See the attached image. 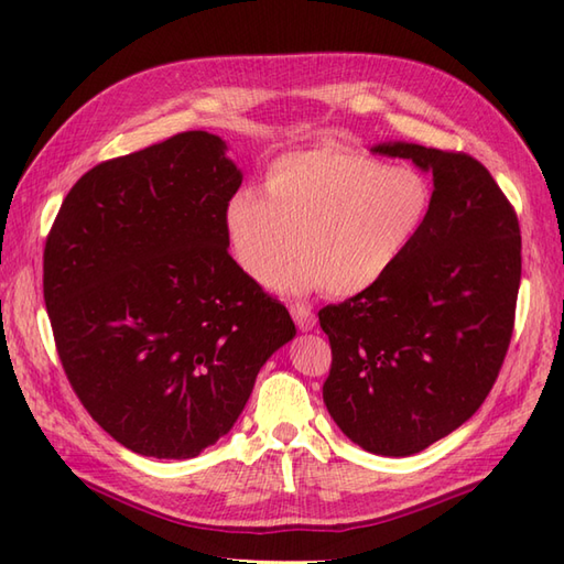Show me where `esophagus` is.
Instances as JSON below:
<instances>
[{"instance_id": "1", "label": "esophagus", "mask_w": 564, "mask_h": 564, "mask_svg": "<svg viewBox=\"0 0 564 564\" xmlns=\"http://www.w3.org/2000/svg\"><path fill=\"white\" fill-rule=\"evenodd\" d=\"M291 317L297 324L300 332H310L312 326L317 324V317H314V312L307 305H300V303L291 305Z\"/></svg>"}]
</instances>
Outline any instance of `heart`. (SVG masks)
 I'll return each instance as SVG.
<instances>
[{
	"instance_id": "b5f03b06",
	"label": "heart",
	"mask_w": 564,
	"mask_h": 564,
	"mask_svg": "<svg viewBox=\"0 0 564 564\" xmlns=\"http://www.w3.org/2000/svg\"><path fill=\"white\" fill-rule=\"evenodd\" d=\"M264 187L230 196L223 230L247 276L273 278L293 295L368 291L421 238L432 208V192L415 170L387 167L338 143L279 155ZM297 249L304 257L284 270Z\"/></svg>"
}]
</instances>
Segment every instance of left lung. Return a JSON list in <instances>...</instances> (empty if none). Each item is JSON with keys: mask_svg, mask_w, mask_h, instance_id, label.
Returning <instances> with one entry per match:
<instances>
[{"mask_svg": "<svg viewBox=\"0 0 564 564\" xmlns=\"http://www.w3.org/2000/svg\"><path fill=\"white\" fill-rule=\"evenodd\" d=\"M432 173L421 238L368 291L319 310L334 423L358 447L411 456L447 437L486 401L514 332L521 232L505 192L464 151L382 143Z\"/></svg>", "mask_w": 564, "mask_h": 564, "instance_id": "8db88e82", "label": "left lung"}]
</instances>
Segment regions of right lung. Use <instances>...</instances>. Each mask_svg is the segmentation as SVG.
Returning a JSON list of instances; mask_svg holds the SVG:
<instances>
[{"label":"right lung","mask_w":564,"mask_h":564,"mask_svg":"<svg viewBox=\"0 0 564 564\" xmlns=\"http://www.w3.org/2000/svg\"><path fill=\"white\" fill-rule=\"evenodd\" d=\"M242 173L182 132L78 177L52 223L43 295L64 375L127 449L192 459L238 421L291 314L228 254Z\"/></svg>","instance_id":"add662e5"}]
</instances>
